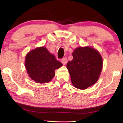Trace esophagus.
Wrapping results in <instances>:
<instances>
[{"instance_id": "34e87169", "label": "esophagus", "mask_w": 123, "mask_h": 123, "mask_svg": "<svg viewBox=\"0 0 123 123\" xmlns=\"http://www.w3.org/2000/svg\"><path fill=\"white\" fill-rule=\"evenodd\" d=\"M61 62L62 63V64H63V65H65V64H66L67 63V58H64L62 59L61 60Z\"/></svg>"}]
</instances>
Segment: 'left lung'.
<instances>
[{
	"instance_id": "1",
	"label": "left lung",
	"mask_w": 123,
	"mask_h": 123,
	"mask_svg": "<svg viewBox=\"0 0 123 123\" xmlns=\"http://www.w3.org/2000/svg\"><path fill=\"white\" fill-rule=\"evenodd\" d=\"M67 65L72 83L75 88L85 90L96 83L102 68V59L97 50L90 47H79L72 53Z\"/></svg>"
}]
</instances>
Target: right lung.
Instances as JSON below:
<instances>
[{
  "instance_id": "1",
  "label": "right lung",
  "mask_w": 123,
  "mask_h": 123,
  "mask_svg": "<svg viewBox=\"0 0 123 123\" xmlns=\"http://www.w3.org/2000/svg\"><path fill=\"white\" fill-rule=\"evenodd\" d=\"M62 65L45 47L31 50L25 58V67L28 75L38 83L50 82L55 74V70Z\"/></svg>"
}]
</instances>
